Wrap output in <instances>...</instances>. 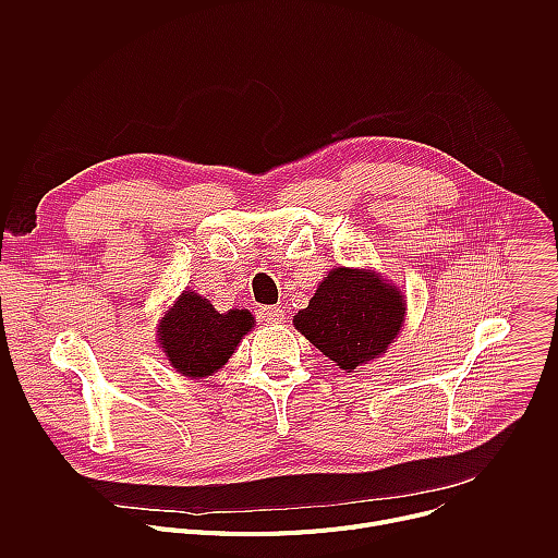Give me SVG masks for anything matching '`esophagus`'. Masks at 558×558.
I'll use <instances>...</instances> for the list:
<instances>
[{"label": "esophagus", "mask_w": 558, "mask_h": 558, "mask_svg": "<svg viewBox=\"0 0 558 558\" xmlns=\"http://www.w3.org/2000/svg\"><path fill=\"white\" fill-rule=\"evenodd\" d=\"M282 308L280 306H260L258 308V317L263 323H278V320H282Z\"/></svg>", "instance_id": "1"}]
</instances>
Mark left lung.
Returning <instances> with one entry per match:
<instances>
[{
  "label": "left lung",
  "mask_w": 558,
  "mask_h": 558,
  "mask_svg": "<svg viewBox=\"0 0 558 558\" xmlns=\"http://www.w3.org/2000/svg\"><path fill=\"white\" fill-rule=\"evenodd\" d=\"M407 300L371 269L338 267L317 284L308 306L293 315L295 329L342 371L386 353L404 325Z\"/></svg>",
  "instance_id": "8db88e82"
}]
</instances>
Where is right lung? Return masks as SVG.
<instances>
[{"label":"right lung","mask_w":558,"mask_h":558,"mask_svg":"<svg viewBox=\"0 0 558 558\" xmlns=\"http://www.w3.org/2000/svg\"><path fill=\"white\" fill-rule=\"evenodd\" d=\"M252 327L247 308L218 313L207 298L187 289L158 325V342L179 373L201 379L227 364Z\"/></svg>","instance_id":"add662e5"}]
</instances>
